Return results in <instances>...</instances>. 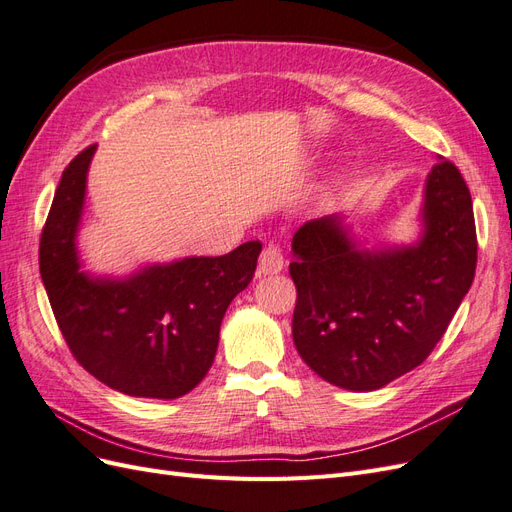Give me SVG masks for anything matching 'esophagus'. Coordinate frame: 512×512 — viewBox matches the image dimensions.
Here are the masks:
<instances>
[{"label":"esophagus","mask_w":512,"mask_h":512,"mask_svg":"<svg viewBox=\"0 0 512 512\" xmlns=\"http://www.w3.org/2000/svg\"><path fill=\"white\" fill-rule=\"evenodd\" d=\"M284 269V254L277 245L269 243L265 250L260 254V262H258V271L262 275H275Z\"/></svg>","instance_id":"1"}]
</instances>
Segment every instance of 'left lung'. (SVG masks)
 I'll list each match as a JSON object with an SVG mask.
<instances>
[{
	"mask_svg": "<svg viewBox=\"0 0 512 512\" xmlns=\"http://www.w3.org/2000/svg\"><path fill=\"white\" fill-rule=\"evenodd\" d=\"M292 254L301 359L339 389H382L427 359L472 286L470 190L440 158L425 179L414 241L369 245L333 213L294 232Z\"/></svg>",
	"mask_w": 512,
	"mask_h": 512,
	"instance_id": "obj_1",
	"label": "left lung"
}]
</instances>
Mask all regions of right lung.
Wrapping results in <instances>:
<instances>
[{
    "instance_id": "obj_1",
    "label": "right lung",
    "mask_w": 512,
    "mask_h": 512,
    "mask_svg": "<svg viewBox=\"0 0 512 512\" xmlns=\"http://www.w3.org/2000/svg\"><path fill=\"white\" fill-rule=\"evenodd\" d=\"M96 145L61 175L40 239V275L72 354L132 397L177 399L207 376L228 305L252 282L260 241L224 256L145 262L128 275L87 271L79 250Z\"/></svg>"
}]
</instances>
